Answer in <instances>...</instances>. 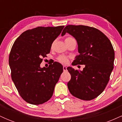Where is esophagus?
Masks as SVG:
<instances>
[{
  "label": "esophagus",
  "mask_w": 122,
  "mask_h": 122,
  "mask_svg": "<svg viewBox=\"0 0 122 122\" xmlns=\"http://www.w3.org/2000/svg\"><path fill=\"white\" fill-rule=\"evenodd\" d=\"M63 70H64V72L66 71V66H63Z\"/></svg>",
  "instance_id": "34e87169"
}]
</instances>
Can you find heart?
I'll use <instances>...</instances> for the list:
<instances>
[{
    "instance_id": "b5f03b06",
    "label": "heart",
    "mask_w": 122,
    "mask_h": 122,
    "mask_svg": "<svg viewBox=\"0 0 122 122\" xmlns=\"http://www.w3.org/2000/svg\"><path fill=\"white\" fill-rule=\"evenodd\" d=\"M73 38H71V37H68V38H67L65 40H73ZM58 61H59V62L62 63V64H66L68 62V61H68V58H67V57H66L65 56H60L58 58Z\"/></svg>"
}]
</instances>
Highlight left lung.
<instances>
[{
  "mask_svg": "<svg viewBox=\"0 0 122 122\" xmlns=\"http://www.w3.org/2000/svg\"><path fill=\"white\" fill-rule=\"evenodd\" d=\"M76 40L79 54L73 65H85L82 71L69 66L71 75L68 88L73 96L91 100L103 92L114 69L115 52L109 39L100 30L82 25H68L61 36L66 33Z\"/></svg>",
  "mask_w": 122,
  "mask_h": 122,
  "instance_id": "1",
  "label": "left lung"
}]
</instances>
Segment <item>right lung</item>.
I'll return each mask as SVG.
<instances>
[{"mask_svg": "<svg viewBox=\"0 0 122 122\" xmlns=\"http://www.w3.org/2000/svg\"><path fill=\"white\" fill-rule=\"evenodd\" d=\"M64 27H36L23 32L14 43L9 56L11 78L21 97L30 104H42L53 94L62 65L54 62L41 68L40 64Z\"/></svg>", "mask_w": 122, "mask_h": 122, "instance_id": "add662e5", "label": "right lung"}]
</instances>
